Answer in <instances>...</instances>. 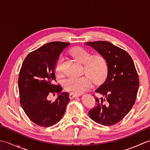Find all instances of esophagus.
<instances>
[{
    "instance_id": "1",
    "label": "esophagus",
    "mask_w": 150,
    "mask_h": 150,
    "mask_svg": "<svg viewBox=\"0 0 150 150\" xmlns=\"http://www.w3.org/2000/svg\"><path fill=\"white\" fill-rule=\"evenodd\" d=\"M80 95H81L80 94H75V93H69V97L71 98V99H72V98H75V97H79V96H80Z\"/></svg>"
}]
</instances>
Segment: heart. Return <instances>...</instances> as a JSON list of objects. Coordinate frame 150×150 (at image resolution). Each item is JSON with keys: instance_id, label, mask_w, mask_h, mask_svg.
Here are the masks:
<instances>
[{"instance_id": "b5f03b06", "label": "heart", "mask_w": 150, "mask_h": 150, "mask_svg": "<svg viewBox=\"0 0 150 150\" xmlns=\"http://www.w3.org/2000/svg\"><path fill=\"white\" fill-rule=\"evenodd\" d=\"M70 53L79 62L84 64L83 73L86 75L79 78L69 77L64 80V86L68 91L75 94L81 93L91 86V80L95 84H99L106 77L108 67L104 55L101 54L93 55L88 50L81 47L72 49ZM63 60L64 57L60 56L55 64V72L58 77L63 75Z\"/></svg>"}]
</instances>
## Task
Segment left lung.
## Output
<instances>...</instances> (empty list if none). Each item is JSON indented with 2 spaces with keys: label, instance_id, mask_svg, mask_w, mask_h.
<instances>
[{
  "label": "left lung",
  "instance_id": "obj_1",
  "mask_svg": "<svg viewBox=\"0 0 150 150\" xmlns=\"http://www.w3.org/2000/svg\"><path fill=\"white\" fill-rule=\"evenodd\" d=\"M85 44L104 55L108 67L106 81L95 90L101 97L95 98L96 106L89 111V115L102 125H114L129 112L135 104L139 86L135 64L125 50L108 41Z\"/></svg>",
  "mask_w": 150,
  "mask_h": 150
}]
</instances>
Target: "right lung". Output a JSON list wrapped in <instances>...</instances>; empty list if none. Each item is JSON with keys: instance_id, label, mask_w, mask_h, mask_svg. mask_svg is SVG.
Returning a JSON list of instances; mask_svg holds the SVG:
<instances>
[{"instance_id": "1", "label": "right lung", "mask_w": 150, "mask_h": 150, "mask_svg": "<svg viewBox=\"0 0 150 150\" xmlns=\"http://www.w3.org/2000/svg\"><path fill=\"white\" fill-rule=\"evenodd\" d=\"M69 43L52 42L30 53L18 75L20 103L29 119L38 126L50 127L59 122L70 100L69 93L61 92L56 81L55 66L60 54ZM50 93H58L54 102L47 100Z\"/></svg>"}]
</instances>
